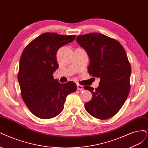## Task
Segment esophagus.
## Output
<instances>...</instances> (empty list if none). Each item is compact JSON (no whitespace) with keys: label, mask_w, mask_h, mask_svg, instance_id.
I'll use <instances>...</instances> for the list:
<instances>
[{"label":"esophagus","mask_w":148,"mask_h":148,"mask_svg":"<svg viewBox=\"0 0 148 148\" xmlns=\"http://www.w3.org/2000/svg\"><path fill=\"white\" fill-rule=\"evenodd\" d=\"M77 90H80V91L84 90V86L82 85H81L77 84Z\"/></svg>","instance_id":"obj_1"}]
</instances>
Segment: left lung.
<instances>
[{
	"label": "left lung",
	"mask_w": 148,
	"mask_h": 148,
	"mask_svg": "<svg viewBox=\"0 0 148 148\" xmlns=\"http://www.w3.org/2000/svg\"><path fill=\"white\" fill-rule=\"evenodd\" d=\"M76 41L89 56L90 75L101 79L95 90L84 87L92 96L85 103V110L96 118H110L123 107L130 92L131 66L126 52L117 40L98 33L79 35Z\"/></svg>",
	"instance_id": "left-lung-1"
}]
</instances>
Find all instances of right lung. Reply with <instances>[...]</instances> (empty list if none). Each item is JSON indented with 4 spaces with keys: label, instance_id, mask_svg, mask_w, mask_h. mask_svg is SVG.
<instances>
[{
    "label": "right lung",
    "instance_id": "obj_1",
    "mask_svg": "<svg viewBox=\"0 0 148 148\" xmlns=\"http://www.w3.org/2000/svg\"><path fill=\"white\" fill-rule=\"evenodd\" d=\"M75 38V35L44 33L31 41L21 54L18 74L21 97L38 118L57 116L63 111L66 96L77 90L74 82L62 84L53 77L58 68V49Z\"/></svg>",
    "mask_w": 148,
    "mask_h": 148
}]
</instances>
